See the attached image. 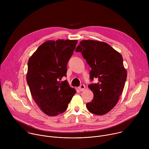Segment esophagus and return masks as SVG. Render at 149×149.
<instances>
[{"instance_id":"esophagus-1","label":"esophagus","mask_w":149,"mask_h":149,"mask_svg":"<svg viewBox=\"0 0 149 149\" xmlns=\"http://www.w3.org/2000/svg\"><path fill=\"white\" fill-rule=\"evenodd\" d=\"M85 88H86V87H85V86L84 84H81L80 86L78 87V89L80 91H82L85 90Z\"/></svg>"}]
</instances>
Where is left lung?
<instances>
[{
    "instance_id": "obj_1",
    "label": "left lung",
    "mask_w": 149,
    "mask_h": 149,
    "mask_svg": "<svg viewBox=\"0 0 149 149\" xmlns=\"http://www.w3.org/2000/svg\"><path fill=\"white\" fill-rule=\"evenodd\" d=\"M81 52L91 68V80L98 82L90 84L94 98L86 107L90 112L101 116L111 111L121 95L127 78L121 55L110 45L94 40H83L75 49Z\"/></svg>"
}]
</instances>
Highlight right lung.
Wrapping results in <instances>:
<instances>
[{
  "instance_id": "1",
  "label": "right lung",
  "mask_w": 149,
  "mask_h": 149,
  "mask_svg": "<svg viewBox=\"0 0 149 149\" xmlns=\"http://www.w3.org/2000/svg\"><path fill=\"white\" fill-rule=\"evenodd\" d=\"M77 40H48L29 58L26 81L32 97L40 110L49 116L62 114L76 93L67 80V63Z\"/></svg>"
}]
</instances>
